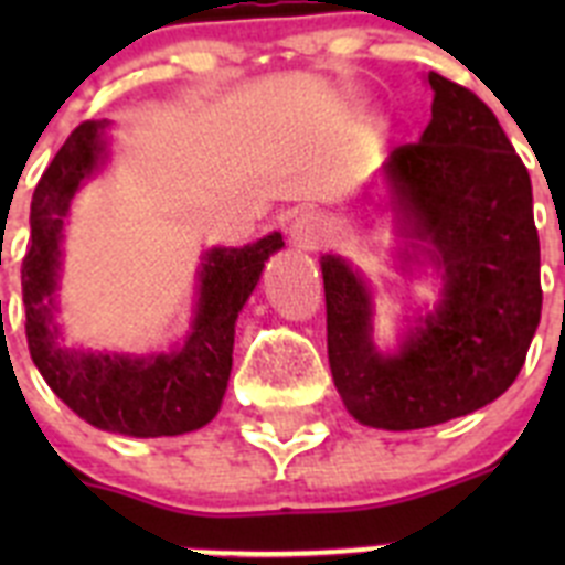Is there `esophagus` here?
<instances>
[{
    "label": "esophagus",
    "instance_id": "esophagus-1",
    "mask_svg": "<svg viewBox=\"0 0 565 565\" xmlns=\"http://www.w3.org/2000/svg\"><path fill=\"white\" fill-rule=\"evenodd\" d=\"M288 237L299 248H317L322 243V217L313 212L297 214L288 226Z\"/></svg>",
    "mask_w": 565,
    "mask_h": 565
}]
</instances>
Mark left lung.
Instances as JSON below:
<instances>
[{"instance_id": "1", "label": "left lung", "mask_w": 565, "mask_h": 565, "mask_svg": "<svg viewBox=\"0 0 565 565\" xmlns=\"http://www.w3.org/2000/svg\"><path fill=\"white\" fill-rule=\"evenodd\" d=\"M433 118L384 161L387 209L411 259L441 274V302L416 313L393 351L373 342V294L339 254L326 279L328 362L344 407L376 430H422L495 402L541 322V243L532 181L492 109L427 73Z\"/></svg>"}]
</instances>
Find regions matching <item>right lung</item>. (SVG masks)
Here are the masks:
<instances>
[{"mask_svg": "<svg viewBox=\"0 0 565 565\" xmlns=\"http://www.w3.org/2000/svg\"><path fill=\"white\" fill-rule=\"evenodd\" d=\"M109 121L78 124L30 203V243L22 259L24 333L30 359L70 411L107 433L132 438L201 430L221 411L232 373L234 322L257 288L266 259L286 246L271 232L243 248L214 246L198 271L192 331L167 353H96L67 348L56 322L62 239L70 203L104 167Z\"/></svg>", "mask_w": 565, "mask_h": 565, "instance_id": "obj_1", "label": "right lung"}]
</instances>
